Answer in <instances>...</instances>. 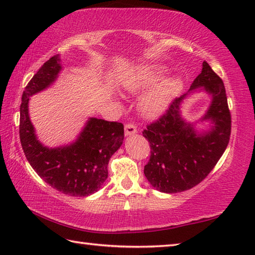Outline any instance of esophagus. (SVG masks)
I'll list each match as a JSON object with an SVG mask.
<instances>
[{
    "label": "esophagus",
    "instance_id": "esophagus-1",
    "mask_svg": "<svg viewBox=\"0 0 255 255\" xmlns=\"http://www.w3.org/2000/svg\"><path fill=\"white\" fill-rule=\"evenodd\" d=\"M137 132V127L136 125L132 124V123H127L125 125V134L126 136H132Z\"/></svg>",
    "mask_w": 255,
    "mask_h": 255
}]
</instances>
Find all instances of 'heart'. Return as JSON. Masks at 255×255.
I'll return each mask as SVG.
<instances>
[{
	"label": "heart",
	"instance_id": "heart-1",
	"mask_svg": "<svg viewBox=\"0 0 255 255\" xmlns=\"http://www.w3.org/2000/svg\"><path fill=\"white\" fill-rule=\"evenodd\" d=\"M161 75L162 70L159 68H145L124 80L123 86L126 90L132 91L142 88V86L153 84L161 78ZM176 84L175 81H166V82L159 84L153 90L148 92L141 101V110L145 115L152 116L163 110L169 102Z\"/></svg>",
	"mask_w": 255,
	"mask_h": 255
}]
</instances>
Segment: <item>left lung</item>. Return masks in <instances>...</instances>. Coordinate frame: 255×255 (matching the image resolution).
Here are the masks:
<instances>
[{
    "label": "left lung",
    "instance_id": "left-lung-1",
    "mask_svg": "<svg viewBox=\"0 0 255 255\" xmlns=\"http://www.w3.org/2000/svg\"><path fill=\"white\" fill-rule=\"evenodd\" d=\"M204 86L213 102L203 119H211V131L197 136L180 115V103L186 94L171 101L165 112L142 131L150 143V159L144 175L163 193H180L196 186L207 176L224 154L231 133V114L223 80L204 61L202 73L191 90Z\"/></svg>",
    "mask_w": 255,
    "mask_h": 255
}]
</instances>
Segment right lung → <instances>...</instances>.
Returning <instances> with one entry per match:
<instances>
[{
  "mask_svg": "<svg viewBox=\"0 0 255 255\" xmlns=\"http://www.w3.org/2000/svg\"><path fill=\"white\" fill-rule=\"evenodd\" d=\"M60 56L47 60L26 85L21 96L19 139L26 159L47 184L69 196H89L99 191L108 176L111 156L124 141V125L91 118L79 139L71 145L49 149L36 138L28 117L29 96L56 80Z\"/></svg>",
  "mask_w": 255,
  "mask_h": 255,
  "instance_id": "add662e5",
  "label": "right lung"
}]
</instances>
